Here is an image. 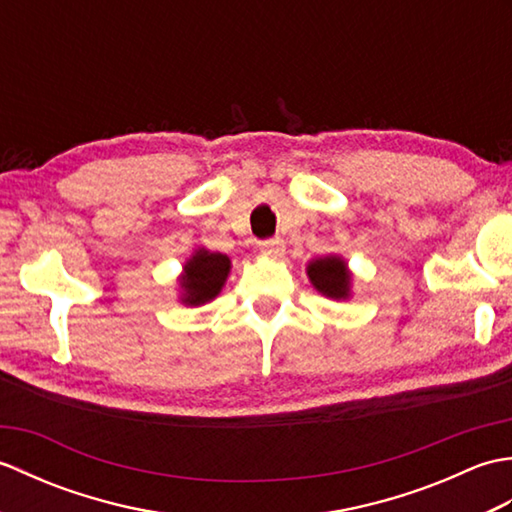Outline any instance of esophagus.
Wrapping results in <instances>:
<instances>
[{
    "mask_svg": "<svg viewBox=\"0 0 512 512\" xmlns=\"http://www.w3.org/2000/svg\"><path fill=\"white\" fill-rule=\"evenodd\" d=\"M259 250H262V253L268 257L279 259L286 253V244H284V239L273 237V239H264V242H259Z\"/></svg>",
    "mask_w": 512,
    "mask_h": 512,
    "instance_id": "esophagus-1",
    "label": "esophagus"
}]
</instances>
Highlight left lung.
I'll return each mask as SVG.
<instances>
[{"mask_svg":"<svg viewBox=\"0 0 512 512\" xmlns=\"http://www.w3.org/2000/svg\"><path fill=\"white\" fill-rule=\"evenodd\" d=\"M306 270H308L312 286L317 288L321 295L330 297V299L350 297L352 275H350V270H347V264L339 255L312 259Z\"/></svg>","mask_w":512,"mask_h":512,"instance_id":"1","label":"left lung"}]
</instances>
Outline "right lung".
Listing matches in <instances>:
<instances>
[{
	"mask_svg": "<svg viewBox=\"0 0 512 512\" xmlns=\"http://www.w3.org/2000/svg\"><path fill=\"white\" fill-rule=\"evenodd\" d=\"M231 273V259L222 253H211L206 248H198L184 264L180 288L182 303L187 306H202L220 295L226 277Z\"/></svg>",
	"mask_w": 512,
	"mask_h": 512,
	"instance_id": "obj_1",
	"label": "right lung"
}]
</instances>
